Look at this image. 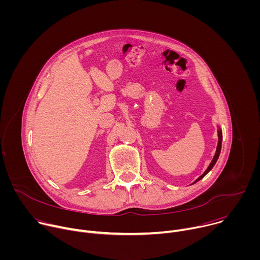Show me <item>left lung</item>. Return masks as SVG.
I'll return each mask as SVG.
<instances>
[{
  "label": "left lung",
  "instance_id": "8db88e82",
  "mask_svg": "<svg viewBox=\"0 0 260 260\" xmlns=\"http://www.w3.org/2000/svg\"><path fill=\"white\" fill-rule=\"evenodd\" d=\"M221 143H222V132H221V129H219L218 131V145H217V149H216V153H215V155H214V157H213V160L211 161V164H210V166L208 167V169L205 171V173L200 177V178H198L196 181H194V183L196 182H198L199 180H201L202 178H204L211 170H212V168L214 167V165L216 164V161H217V159H218V157H219V154H220V151H221Z\"/></svg>",
  "mask_w": 260,
  "mask_h": 260
}]
</instances>
